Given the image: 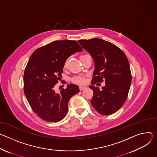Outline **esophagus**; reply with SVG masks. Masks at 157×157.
<instances>
[{
	"label": "esophagus",
	"instance_id": "34e87169",
	"mask_svg": "<svg viewBox=\"0 0 157 157\" xmlns=\"http://www.w3.org/2000/svg\"><path fill=\"white\" fill-rule=\"evenodd\" d=\"M85 89H86V86H80L79 87V89L80 91H82V90H85Z\"/></svg>",
	"mask_w": 157,
	"mask_h": 157
}]
</instances>
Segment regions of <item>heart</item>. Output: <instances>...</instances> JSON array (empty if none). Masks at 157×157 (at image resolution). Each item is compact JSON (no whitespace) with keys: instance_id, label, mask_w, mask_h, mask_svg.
<instances>
[{"instance_id":"b5f03b06","label":"heart","mask_w":157,"mask_h":157,"mask_svg":"<svg viewBox=\"0 0 157 157\" xmlns=\"http://www.w3.org/2000/svg\"><path fill=\"white\" fill-rule=\"evenodd\" d=\"M72 82L74 83L82 84V83H84L85 82V78L82 76L75 77L72 78Z\"/></svg>"}]
</instances>
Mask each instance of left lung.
<instances>
[{
    "label": "left lung",
    "mask_w": 157,
    "mask_h": 157,
    "mask_svg": "<svg viewBox=\"0 0 157 157\" xmlns=\"http://www.w3.org/2000/svg\"><path fill=\"white\" fill-rule=\"evenodd\" d=\"M80 45L92 57L95 65L92 84L105 82L100 90L92 85V105L100 113L109 115L118 111L127 100L132 82L128 60L124 52L114 44L94 38L79 40Z\"/></svg>",
    "instance_id": "left-lung-1"
}]
</instances>
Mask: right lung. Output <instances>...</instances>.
Wrapping results in <instances>:
<instances>
[{
  "label": "right lung",
  "mask_w": 157,
  "mask_h": 157,
  "mask_svg": "<svg viewBox=\"0 0 157 157\" xmlns=\"http://www.w3.org/2000/svg\"><path fill=\"white\" fill-rule=\"evenodd\" d=\"M81 51L75 40H57L36 49L30 56L24 74V91L32 109L41 119L57 122L65 117L68 102L79 88L71 83L56 93L54 87L68 57Z\"/></svg>",
  "instance_id": "1"
}]
</instances>
